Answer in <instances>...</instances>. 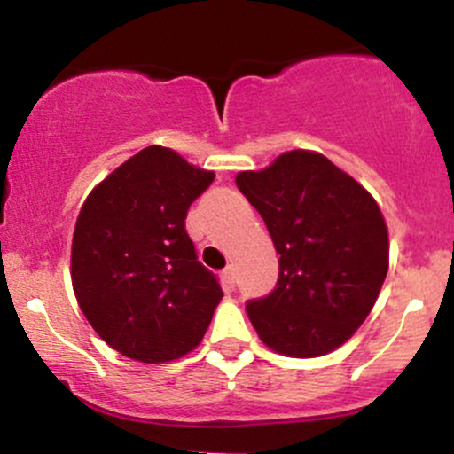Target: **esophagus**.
I'll return each mask as SVG.
<instances>
[{"instance_id":"1","label":"esophagus","mask_w":454,"mask_h":454,"mask_svg":"<svg viewBox=\"0 0 454 454\" xmlns=\"http://www.w3.org/2000/svg\"><path fill=\"white\" fill-rule=\"evenodd\" d=\"M222 281H223V286H226V290L234 288V269L232 267H226L222 270Z\"/></svg>"}]
</instances>
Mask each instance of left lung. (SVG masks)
Listing matches in <instances>:
<instances>
[{"label":"left lung","mask_w":454,"mask_h":454,"mask_svg":"<svg viewBox=\"0 0 454 454\" xmlns=\"http://www.w3.org/2000/svg\"><path fill=\"white\" fill-rule=\"evenodd\" d=\"M279 254V279L247 316L264 346L314 358L363 325L388 270V231L378 202L322 153L294 149L269 168L237 175Z\"/></svg>","instance_id":"left-lung-1"}]
</instances>
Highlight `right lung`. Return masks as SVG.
<instances>
[{"label": "right lung", "instance_id": "add662e5", "mask_svg": "<svg viewBox=\"0 0 454 454\" xmlns=\"http://www.w3.org/2000/svg\"><path fill=\"white\" fill-rule=\"evenodd\" d=\"M215 179L173 149L138 151L87 196L72 237V288L93 331L123 356L168 363L192 352L222 288L185 232Z\"/></svg>", "mask_w": 454, "mask_h": 454}]
</instances>
